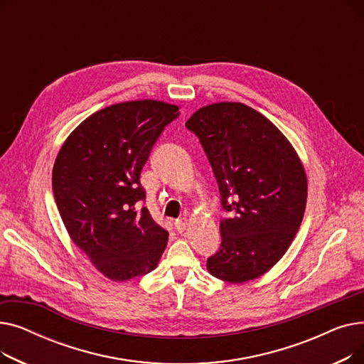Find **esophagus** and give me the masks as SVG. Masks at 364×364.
<instances>
[{
	"mask_svg": "<svg viewBox=\"0 0 364 364\" xmlns=\"http://www.w3.org/2000/svg\"><path fill=\"white\" fill-rule=\"evenodd\" d=\"M174 227H176V230L177 232H184L186 230V227H187V218H180V220H177L176 223H174Z\"/></svg>",
	"mask_w": 364,
	"mask_h": 364,
	"instance_id": "1",
	"label": "esophagus"
}]
</instances>
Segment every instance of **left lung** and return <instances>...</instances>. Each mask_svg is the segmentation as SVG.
Masks as SVG:
<instances>
[{
    "label": "left lung",
    "instance_id": "1",
    "mask_svg": "<svg viewBox=\"0 0 364 364\" xmlns=\"http://www.w3.org/2000/svg\"><path fill=\"white\" fill-rule=\"evenodd\" d=\"M199 139L218 183L220 251L208 258L214 277L254 280L284 255L304 217L307 176L274 124L243 103H214L186 122Z\"/></svg>",
    "mask_w": 364,
    "mask_h": 364
}]
</instances>
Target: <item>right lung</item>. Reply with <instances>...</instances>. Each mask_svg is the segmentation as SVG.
Masks as SVG:
<instances>
[{"label": "right lung", "mask_w": 364, "mask_h": 364, "mask_svg": "<svg viewBox=\"0 0 364 364\" xmlns=\"http://www.w3.org/2000/svg\"><path fill=\"white\" fill-rule=\"evenodd\" d=\"M178 107L158 100L112 105L73 129L53 168V193L73 243L103 276L124 282L156 269L168 232L137 208L141 169Z\"/></svg>", "instance_id": "obj_1"}]
</instances>
